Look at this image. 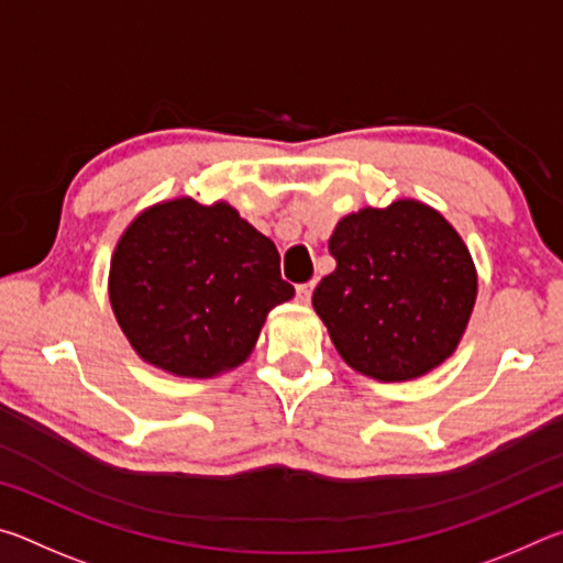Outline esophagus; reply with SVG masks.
Returning <instances> with one entry per match:
<instances>
[{"label":"esophagus","instance_id":"1","mask_svg":"<svg viewBox=\"0 0 563 563\" xmlns=\"http://www.w3.org/2000/svg\"><path fill=\"white\" fill-rule=\"evenodd\" d=\"M312 290H316V280H308V283H300L298 288H295V295H298L300 302H310Z\"/></svg>","mask_w":563,"mask_h":563}]
</instances>
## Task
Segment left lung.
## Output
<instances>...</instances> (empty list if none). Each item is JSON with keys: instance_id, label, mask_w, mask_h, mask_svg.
Listing matches in <instances>:
<instances>
[{"instance_id": "1", "label": "left lung", "mask_w": 563, "mask_h": 563, "mask_svg": "<svg viewBox=\"0 0 563 563\" xmlns=\"http://www.w3.org/2000/svg\"><path fill=\"white\" fill-rule=\"evenodd\" d=\"M335 271L312 292L332 345L357 373L402 383L460 345L476 273L460 233L417 201L362 208L335 225Z\"/></svg>"}]
</instances>
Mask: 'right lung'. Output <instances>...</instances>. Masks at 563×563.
I'll return each mask as SVG.
<instances>
[{"label": "right lung", "mask_w": 563, "mask_h": 563, "mask_svg": "<svg viewBox=\"0 0 563 563\" xmlns=\"http://www.w3.org/2000/svg\"><path fill=\"white\" fill-rule=\"evenodd\" d=\"M292 295L278 247L228 203L176 198L148 208L111 258L109 298L123 335L180 377L241 365L265 316Z\"/></svg>", "instance_id": "1"}]
</instances>
